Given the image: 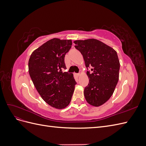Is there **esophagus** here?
<instances>
[{
  "label": "esophagus",
  "mask_w": 146,
  "mask_h": 146,
  "mask_svg": "<svg viewBox=\"0 0 146 146\" xmlns=\"http://www.w3.org/2000/svg\"><path fill=\"white\" fill-rule=\"evenodd\" d=\"M76 76H77V77H79L80 76V73H78V74H76Z\"/></svg>",
  "instance_id": "1"
}]
</instances>
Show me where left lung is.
<instances>
[{
	"label": "left lung",
	"mask_w": 146,
	"mask_h": 146,
	"mask_svg": "<svg viewBox=\"0 0 146 146\" xmlns=\"http://www.w3.org/2000/svg\"><path fill=\"white\" fill-rule=\"evenodd\" d=\"M75 47L81 52L87 71L88 85L84 90L87 102L99 107L113 95L119 80L120 63L117 52L96 39L74 41Z\"/></svg>",
	"instance_id": "8db88e82"
}]
</instances>
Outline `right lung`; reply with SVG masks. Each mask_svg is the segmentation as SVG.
<instances>
[{
  "label": "right lung",
  "mask_w": 146,
  "mask_h": 146,
  "mask_svg": "<svg viewBox=\"0 0 146 146\" xmlns=\"http://www.w3.org/2000/svg\"><path fill=\"white\" fill-rule=\"evenodd\" d=\"M72 46L71 39L53 38L31 54L29 72L42 99L51 107L63 109L69 104L77 83L66 69L64 57Z\"/></svg>",
  "instance_id": "obj_1"
}]
</instances>
